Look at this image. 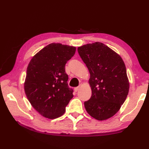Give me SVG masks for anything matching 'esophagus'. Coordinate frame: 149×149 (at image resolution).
<instances>
[{
  "instance_id": "obj_1",
  "label": "esophagus",
  "mask_w": 149,
  "mask_h": 149,
  "mask_svg": "<svg viewBox=\"0 0 149 149\" xmlns=\"http://www.w3.org/2000/svg\"><path fill=\"white\" fill-rule=\"evenodd\" d=\"M80 88H81L80 86H77V87H76V88H74V90H75V92H77V91L80 89Z\"/></svg>"
}]
</instances>
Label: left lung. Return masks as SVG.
I'll list each match as a JSON object with an SVG mask.
<instances>
[{"mask_svg":"<svg viewBox=\"0 0 149 149\" xmlns=\"http://www.w3.org/2000/svg\"><path fill=\"white\" fill-rule=\"evenodd\" d=\"M77 50L90 72V100L84 102L86 111L98 120L114 116L125 102L129 82L125 63L118 54L100 42L79 47Z\"/></svg>","mask_w":149,"mask_h":149,"instance_id":"obj_1","label":"left lung"}]
</instances>
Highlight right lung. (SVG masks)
<instances>
[{
	"instance_id": "right-lung-1",
	"label": "right lung",
	"mask_w": 149,
	"mask_h": 149,
	"mask_svg": "<svg viewBox=\"0 0 149 149\" xmlns=\"http://www.w3.org/2000/svg\"><path fill=\"white\" fill-rule=\"evenodd\" d=\"M75 50L73 46L50 43L36 54L28 65L25 93L31 106L45 118L62 116L74 97L68 86L65 65Z\"/></svg>"
}]
</instances>
